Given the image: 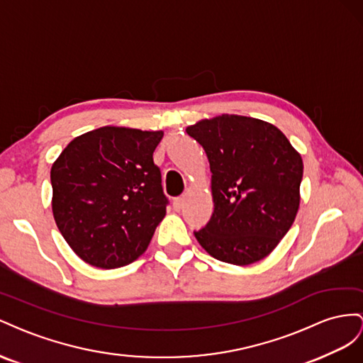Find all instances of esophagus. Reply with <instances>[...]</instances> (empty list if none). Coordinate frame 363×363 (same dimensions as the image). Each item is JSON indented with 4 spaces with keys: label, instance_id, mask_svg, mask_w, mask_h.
Instances as JSON below:
<instances>
[{
    "label": "esophagus",
    "instance_id": "obj_1",
    "mask_svg": "<svg viewBox=\"0 0 363 363\" xmlns=\"http://www.w3.org/2000/svg\"><path fill=\"white\" fill-rule=\"evenodd\" d=\"M184 202H185V198H184V196H181V198H176V199H173V208H174L176 211H181V210H182V206H184Z\"/></svg>",
    "mask_w": 363,
    "mask_h": 363
}]
</instances>
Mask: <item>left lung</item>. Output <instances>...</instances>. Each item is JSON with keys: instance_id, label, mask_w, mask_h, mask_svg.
<instances>
[{"instance_id": "obj_1", "label": "left lung", "mask_w": 363, "mask_h": 363, "mask_svg": "<svg viewBox=\"0 0 363 363\" xmlns=\"http://www.w3.org/2000/svg\"><path fill=\"white\" fill-rule=\"evenodd\" d=\"M211 169L214 213L199 245L217 260L247 266L271 254L295 220L303 158L274 124L222 113L191 124Z\"/></svg>"}]
</instances>
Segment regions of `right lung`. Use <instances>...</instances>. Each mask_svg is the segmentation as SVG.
I'll return each mask as SVG.
<instances>
[{
  "instance_id": "1",
  "label": "right lung",
  "mask_w": 363,
  "mask_h": 363,
  "mask_svg": "<svg viewBox=\"0 0 363 363\" xmlns=\"http://www.w3.org/2000/svg\"><path fill=\"white\" fill-rule=\"evenodd\" d=\"M162 130L103 126L72 140L51 165V210L85 263L116 269L144 254L165 216L153 164Z\"/></svg>"
}]
</instances>
